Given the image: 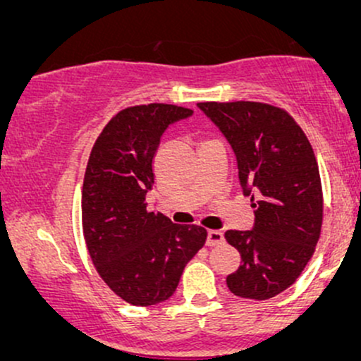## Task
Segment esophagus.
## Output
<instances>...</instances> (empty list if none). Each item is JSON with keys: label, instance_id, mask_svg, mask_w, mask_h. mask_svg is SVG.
Returning <instances> with one entry per match:
<instances>
[{"label": "esophagus", "instance_id": "1", "mask_svg": "<svg viewBox=\"0 0 361 361\" xmlns=\"http://www.w3.org/2000/svg\"><path fill=\"white\" fill-rule=\"evenodd\" d=\"M226 239H224V234L221 231H209L207 233V246H219L222 244Z\"/></svg>", "mask_w": 361, "mask_h": 361}]
</instances>
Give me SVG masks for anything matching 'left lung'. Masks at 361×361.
<instances>
[{"label": "left lung", "instance_id": "1", "mask_svg": "<svg viewBox=\"0 0 361 361\" xmlns=\"http://www.w3.org/2000/svg\"><path fill=\"white\" fill-rule=\"evenodd\" d=\"M238 157L252 231H227L241 267L227 287L243 299L268 300L295 283L316 251L322 227V185L314 149L287 110L259 102H202Z\"/></svg>", "mask_w": 361, "mask_h": 361}]
</instances>
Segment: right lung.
Returning <instances> with one entry per match:
<instances>
[{
	"label": "right lung",
	"mask_w": 361,
	"mask_h": 361,
	"mask_svg": "<svg viewBox=\"0 0 361 361\" xmlns=\"http://www.w3.org/2000/svg\"><path fill=\"white\" fill-rule=\"evenodd\" d=\"M192 114L166 103L127 106L91 149L81 195L86 247L111 292L137 307L168 300L186 263L207 241L204 227L178 226L146 209L161 135Z\"/></svg>",
	"instance_id": "right-lung-1"
}]
</instances>
